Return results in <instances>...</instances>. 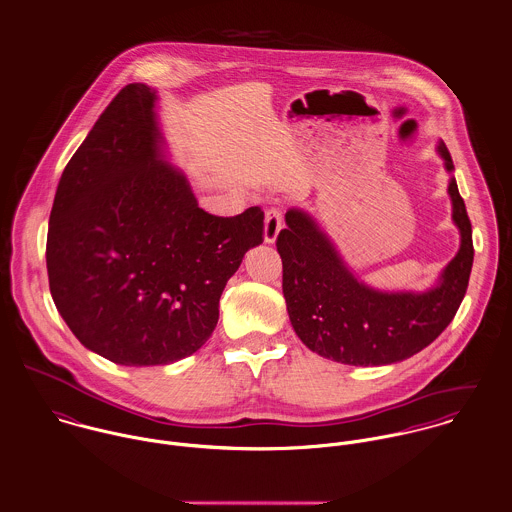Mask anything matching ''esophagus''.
Masks as SVG:
<instances>
[{
  "label": "esophagus",
  "instance_id": "34e87169",
  "mask_svg": "<svg viewBox=\"0 0 512 512\" xmlns=\"http://www.w3.org/2000/svg\"><path fill=\"white\" fill-rule=\"evenodd\" d=\"M282 230V213L278 209H270L264 217V242L274 244Z\"/></svg>",
  "mask_w": 512,
  "mask_h": 512
}]
</instances>
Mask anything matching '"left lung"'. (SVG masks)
I'll use <instances>...</instances> for the list:
<instances>
[{"instance_id":"obj_1","label":"left lung","mask_w":512,"mask_h":512,"mask_svg":"<svg viewBox=\"0 0 512 512\" xmlns=\"http://www.w3.org/2000/svg\"><path fill=\"white\" fill-rule=\"evenodd\" d=\"M436 151L449 173L459 250L426 292L368 286L305 209L286 213V228L276 242L284 264L282 288L293 331L309 351L343 365H392L426 349L455 317L473 266L471 222L451 175V155L443 142Z\"/></svg>"}]
</instances>
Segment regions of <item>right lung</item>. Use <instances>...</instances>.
<instances>
[{
  "mask_svg": "<svg viewBox=\"0 0 512 512\" xmlns=\"http://www.w3.org/2000/svg\"><path fill=\"white\" fill-rule=\"evenodd\" d=\"M157 90L128 84L67 163L49 219L53 301L74 337L124 366L199 351L264 213H205L159 126Z\"/></svg>",
  "mask_w": 512,
  "mask_h": 512,
  "instance_id": "right-lung-1",
  "label": "right lung"
}]
</instances>
